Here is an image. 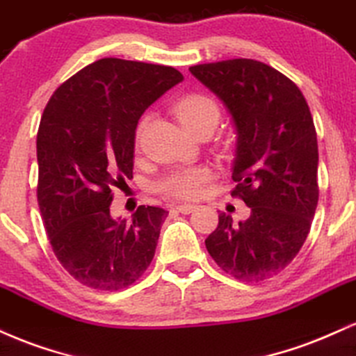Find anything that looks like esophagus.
I'll list each match as a JSON object with an SVG mask.
<instances>
[{
	"label": "esophagus",
	"instance_id": "34e87169",
	"mask_svg": "<svg viewBox=\"0 0 356 356\" xmlns=\"http://www.w3.org/2000/svg\"><path fill=\"white\" fill-rule=\"evenodd\" d=\"M175 210L183 213V215H188V213H191L195 210V204H188V203H181V204H177L175 207Z\"/></svg>",
	"mask_w": 356,
	"mask_h": 356
}]
</instances>
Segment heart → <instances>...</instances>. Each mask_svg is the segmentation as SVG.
Here are the masks:
<instances>
[{
  "label": "heart",
  "mask_w": 356,
  "mask_h": 356,
  "mask_svg": "<svg viewBox=\"0 0 356 356\" xmlns=\"http://www.w3.org/2000/svg\"><path fill=\"white\" fill-rule=\"evenodd\" d=\"M177 116L181 121V124L188 131L203 123H218L220 120V108L213 98H210L204 93H190L183 96L181 99L175 106ZM146 123L148 120L141 118L140 123L136 124L135 131V141L136 146L141 143L143 138ZM215 178L211 168L208 166H198V168H183L168 175L160 181L161 193L173 196V198H183V200H195L203 193L204 186Z\"/></svg>",
  "instance_id": "1"
}]
</instances>
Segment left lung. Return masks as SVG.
<instances>
[{
    "instance_id": "obj_1",
    "label": "left lung",
    "mask_w": 356,
    "mask_h": 356,
    "mask_svg": "<svg viewBox=\"0 0 356 356\" xmlns=\"http://www.w3.org/2000/svg\"><path fill=\"white\" fill-rule=\"evenodd\" d=\"M190 71L232 115L236 128L232 196L252 208L238 225L220 213L204 245L225 273L263 282L293 261L318 204V143L310 108L290 78L261 61L236 58Z\"/></svg>"
}]
</instances>
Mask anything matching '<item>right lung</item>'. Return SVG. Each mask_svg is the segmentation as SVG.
Masks as SVG:
<instances>
[{"mask_svg": "<svg viewBox=\"0 0 356 356\" xmlns=\"http://www.w3.org/2000/svg\"><path fill=\"white\" fill-rule=\"evenodd\" d=\"M183 74L171 66L103 58L54 91L36 136L38 204L58 261L81 285L118 291L152 263L168 211L110 215L113 188L133 178L140 116Z\"/></svg>", "mask_w": 356, "mask_h": 356, "instance_id": "1", "label": "right lung"}]
</instances>
